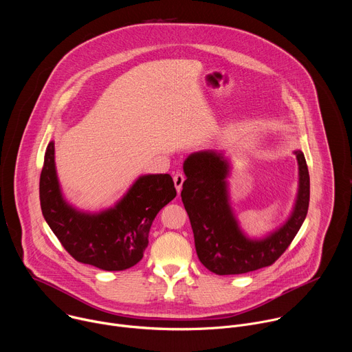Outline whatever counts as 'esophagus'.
<instances>
[{"mask_svg":"<svg viewBox=\"0 0 352 352\" xmlns=\"http://www.w3.org/2000/svg\"><path fill=\"white\" fill-rule=\"evenodd\" d=\"M184 181H185L184 174L177 173V174L174 175V185H175V188H177V192H178V193H179V192H181V189H182V184H184Z\"/></svg>","mask_w":352,"mask_h":352,"instance_id":"obj_1","label":"esophagus"}]
</instances>
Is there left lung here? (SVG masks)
Returning a JSON list of instances; mask_svg holds the SVG:
<instances>
[{
    "label": "left lung",
    "mask_w": 352,
    "mask_h": 352,
    "mask_svg": "<svg viewBox=\"0 0 352 352\" xmlns=\"http://www.w3.org/2000/svg\"><path fill=\"white\" fill-rule=\"evenodd\" d=\"M299 185L289 219L262 239H250L239 228L228 199V160L216 150H204L184 162L186 179L182 204L189 216L199 261L219 276L242 274L273 265L289 246L302 226L309 208V171L300 150Z\"/></svg>",
    "instance_id": "8db88e82"
}]
</instances>
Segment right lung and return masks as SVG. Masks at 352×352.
Listing matches in <instances>:
<instances>
[{"label":"right lung","instance_id":"add662e5","mask_svg":"<svg viewBox=\"0 0 352 352\" xmlns=\"http://www.w3.org/2000/svg\"><path fill=\"white\" fill-rule=\"evenodd\" d=\"M177 196L170 174L139 177L120 202L104 212L85 213L64 199L50 142L40 174L43 216L67 252L78 262L107 272L135 266L148 243L157 213Z\"/></svg>","mask_w":352,"mask_h":352}]
</instances>
